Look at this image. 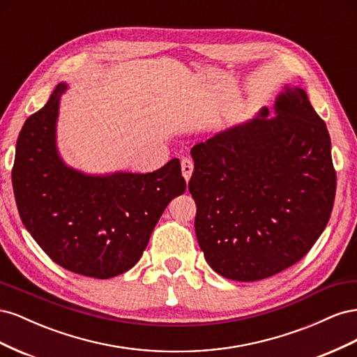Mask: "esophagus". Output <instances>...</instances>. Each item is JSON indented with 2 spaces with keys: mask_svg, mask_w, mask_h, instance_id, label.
I'll use <instances>...</instances> for the list:
<instances>
[{
  "mask_svg": "<svg viewBox=\"0 0 357 357\" xmlns=\"http://www.w3.org/2000/svg\"><path fill=\"white\" fill-rule=\"evenodd\" d=\"M181 172H183V177H185V180L189 181L192 172H193V160L190 158L181 159Z\"/></svg>",
  "mask_w": 357,
  "mask_h": 357,
  "instance_id": "obj_1",
  "label": "esophagus"
}]
</instances>
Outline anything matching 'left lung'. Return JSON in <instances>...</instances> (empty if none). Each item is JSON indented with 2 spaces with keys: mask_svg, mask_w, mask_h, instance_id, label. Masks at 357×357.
Segmentation results:
<instances>
[{
  "mask_svg": "<svg viewBox=\"0 0 357 357\" xmlns=\"http://www.w3.org/2000/svg\"><path fill=\"white\" fill-rule=\"evenodd\" d=\"M275 117L193 146L189 192L205 261L236 282H257L301 261L329 222L337 172L326 123L304 89L277 96Z\"/></svg>",
  "mask_w": 357,
  "mask_h": 357,
  "instance_id": "8db88e82",
  "label": "left lung"
}]
</instances>
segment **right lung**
I'll use <instances>...</instances> for the list:
<instances>
[{
	"instance_id": "add662e5",
	"label": "right lung",
	"mask_w": 357,
	"mask_h": 357,
	"mask_svg": "<svg viewBox=\"0 0 357 357\" xmlns=\"http://www.w3.org/2000/svg\"><path fill=\"white\" fill-rule=\"evenodd\" d=\"M59 83L31 114L16 143L12 183L17 211L32 238L71 273L112 278L131 269L171 199L185 193L180 160L147 174L88 176L70 168L56 149Z\"/></svg>"
}]
</instances>
